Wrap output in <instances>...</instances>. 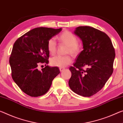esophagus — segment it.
I'll return each mask as SVG.
<instances>
[{
  "mask_svg": "<svg viewBox=\"0 0 123 123\" xmlns=\"http://www.w3.org/2000/svg\"><path fill=\"white\" fill-rule=\"evenodd\" d=\"M60 69V72H62L63 71V70H65V68H63V67H60L59 68Z\"/></svg>",
  "mask_w": 123,
  "mask_h": 123,
  "instance_id": "1",
  "label": "esophagus"
}]
</instances>
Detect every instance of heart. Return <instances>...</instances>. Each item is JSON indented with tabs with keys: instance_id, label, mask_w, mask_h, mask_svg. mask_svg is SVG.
<instances>
[{
	"instance_id": "heart-1",
	"label": "heart",
	"mask_w": 123,
	"mask_h": 123,
	"mask_svg": "<svg viewBox=\"0 0 123 123\" xmlns=\"http://www.w3.org/2000/svg\"><path fill=\"white\" fill-rule=\"evenodd\" d=\"M59 39L62 43L68 46L66 54H71L73 56H77L81 51V45L78 43V39L74 34L69 31H66L59 37ZM47 48L49 53L55 54L57 50V44L54 38L49 39L47 43ZM72 59L69 55L55 56L50 59V63L54 66L65 67L71 63Z\"/></svg>"
}]
</instances>
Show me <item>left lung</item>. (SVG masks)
Returning <instances> with one entry per match:
<instances>
[{"label":"left lung","instance_id":"8db88e82","mask_svg":"<svg viewBox=\"0 0 123 123\" xmlns=\"http://www.w3.org/2000/svg\"><path fill=\"white\" fill-rule=\"evenodd\" d=\"M74 33L82 40L84 50L69 67V86L78 95L90 97L101 90L112 75L115 50L110 37L93 27H78Z\"/></svg>","mask_w":123,"mask_h":123}]
</instances>
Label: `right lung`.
<instances>
[{
  "mask_svg": "<svg viewBox=\"0 0 123 123\" xmlns=\"http://www.w3.org/2000/svg\"><path fill=\"white\" fill-rule=\"evenodd\" d=\"M61 30V28L38 27L19 37L13 44L9 58L11 76L21 90L29 96L38 97L46 93L60 73L57 67L46 66L42 71L38 67L49 63L48 42Z\"/></svg>",
  "mask_w": 123,
  "mask_h": 123,
  "instance_id": "1",
  "label": "right lung"
}]
</instances>
